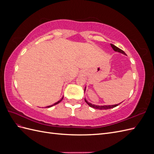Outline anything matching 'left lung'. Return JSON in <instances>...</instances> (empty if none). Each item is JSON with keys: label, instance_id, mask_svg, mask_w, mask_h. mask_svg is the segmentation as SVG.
Wrapping results in <instances>:
<instances>
[{"label": "left lung", "instance_id": "8db88e82", "mask_svg": "<svg viewBox=\"0 0 154 154\" xmlns=\"http://www.w3.org/2000/svg\"><path fill=\"white\" fill-rule=\"evenodd\" d=\"M110 45L112 48L114 49V51H116V52H118V53H122L123 54H125L126 55V53L124 52V51L122 49H120L119 48H118V47H116V45H113L110 44ZM86 88V87H85ZM85 90L84 91H85ZM85 101L86 102V103L89 105L91 107H92V108L94 109H100V110H105V109H112V108H114V107H116L118 106L120 103L119 104H116V105H102V106H100V105H94V104H92L91 103H88V102L86 100V99H85Z\"/></svg>", "mask_w": 154, "mask_h": 154}]
</instances>
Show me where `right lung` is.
<instances>
[{"mask_svg": "<svg viewBox=\"0 0 154 154\" xmlns=\"http://www.w3.org/2000/svg\"><path fill=\"white\" fill-rule=\"evenodd\" d=\"M63 97H62V99H61V100H59L58 101H57V103H54V104H53V105H49V106H46V107H47V108H49V107H51V106H53V105H57V104L59 103L60 101H62V100H63Z\"/></svg>", "mask_w": 154, "mask_h": 154, "instance_id": "add662e5", "label": "right lung"}]
</instances>
